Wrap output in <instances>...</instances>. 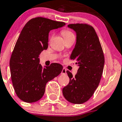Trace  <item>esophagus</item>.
Masks as SVG:
<instances>
[{
    "instance_id": "34e87169",
    "label": "esophagus",
    "mask_w": 122,
    "mask_h": 122,
    "mask_svg": "<svg viewBox=\"0 0 122 122\" xmlns=\"http://www.w3.org/2000/svg\"><path fill=\"white\" fill-rule=\"evenodd\" d=\"M66 71H67V70L65 68H63L62 70V71H61V74H66Z\"/></svg>"
}]
</instances>
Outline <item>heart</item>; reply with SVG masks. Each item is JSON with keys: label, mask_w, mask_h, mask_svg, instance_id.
<instances>
[{"label": "heart", "mask_w": 122, "mask_h": 122, "mask_svg": "<svg viewBox=\"0 0 122 122\" xmlns=\"http://www.w3.org/2000/svg\"><path fill=\"white\" fill-rule=\"evenodd\" d=\"M61 33H62V36H63V37H64V39L67 38V37H70V36H74L73 34L70 31L68 30H62V31Z\"/></svg>", "instance_id": "1"}]
</instances>
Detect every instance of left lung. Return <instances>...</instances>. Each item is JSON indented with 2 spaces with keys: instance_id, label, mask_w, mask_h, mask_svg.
<instances>
[{
  "instance_id": "8db88e82",
  "label": "left lung",
  "mask_w": 122,
  "mask_h": 122,
  "mask_svg": "<svg viewBox=\"0 0 122 122\" xmlns=\"http://www.w3.org/2000/svg\"><path fill=\"white\" fill-rule=\"evenodd\" d=\"M76 33V43L70 58L79 68L75 76L67 73L69 83L62 89L65 98L73 104H80L88 101L101 80L104 66V56L100 40L92 26L86 24L68 25Z\"/></svg>"
}]
</instances>
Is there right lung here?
<instances>
[{
    "label": "right lung",
    "instance_id": "obj_1",
    "mask_svg": "<svg viewBox=\"0 0 122 122\" xmlns=\"http://www.w3.org/2000/svg\"><path fill=\"white\" fill-rule=\"evenodd\" d=\"M65 25L64 22L36 17L22 28L9 62L13 86L22 101L28 103L39 101L44 95L48 81L62 71L63 67L58 63L43 68L39 56L48 49L49 31Z\"/></svg>",
    "mask_w": 122,
    "mask_h": 122
}]
</instances>
